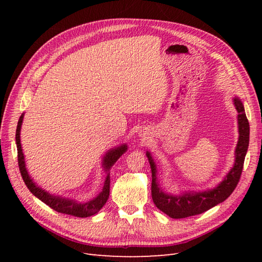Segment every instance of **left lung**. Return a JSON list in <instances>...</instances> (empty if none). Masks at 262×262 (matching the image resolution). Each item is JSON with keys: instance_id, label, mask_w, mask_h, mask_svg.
<instances>
[{"instance_id": "obj_1", "label": "left lung", "mask_w": 262, "mask_h": 262, "mask_svg": "<svg viewBox=\"0 0 262 262\" xmlns=\"http://www.w3.org/2000/svg\"><path fill=\"white\" fill-rule=\"evenodd\" d=\"M235 108L238 113V132L239 138L235 149V163L233 168L228 171L225 178L213 189L199 192H185L179 195L169 194L163 191L157 181L156 164L149 152L146 156L152 170V198L157 209L172 219H185L201 214L216 204L225 201L232 194L241 179L244 167V161L249 145V122L245 114V108L238 97L233 99Z\"/></svg>"}]
</instances>
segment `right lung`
Here are the masks:
<instances>
[{"instance_id": "right-lung-1", "label": "right lung", "mask_w": 262, "mask_h": 262, "mask_svg": "<svg viewBox=\"0 0 262 262\" xmlns=\"http://www.w3.org/2000/svg\"><path fill=\"white\" fill-rule=\"evenodd\" d=\"M24 119V114L19 117V120L17 123V129H16V146H17V156H18V167L20 170V175L23 177L24 182L29 189V191L33 193L35 196H37L39 200H41L43 203H46L48 207L57 211L59 213L63 214H69V215H73L77 217H89L94 215L100 211V209L104 207L105 203L107 202L109 198L110 192V168L112 166L115 165V163L119 160L125 150L128 149L126 144H122L118 147L109 149L104 156V160H102V167H104L105 171L107 172V176L104 182V187L100 193L94 198L93 200L87 201L85 203H78L75 200L69 199V198H62L60 195H54L49 192H47L46 190L36 185L34 180L31 179L29 173L26 169V164H25V157L23 154V148L20 144V128Z\"/></svg>"}]
</instances>
